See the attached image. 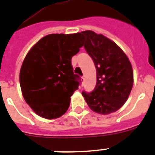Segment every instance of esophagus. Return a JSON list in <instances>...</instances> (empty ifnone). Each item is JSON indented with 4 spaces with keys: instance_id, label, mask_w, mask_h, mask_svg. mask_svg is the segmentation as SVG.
Returning a JSON list of instances; mask_svg holds the SVG:
<instances>
[{
    "instance_id": "1",
    "label": "esophagus",
    "mask_w": 155,
    "mask_h": 155,
    "mask_svg": "<svg viewBox=\"0 0 155 155\" xmlns=\"http://www.w3.org/2000/svg\"><path fill=\"white\" fill-rule=\"evenodd\" d=\"M81 83H82V85H83L84 81H85V78H84V77H81Z\"/></svg>"
}]
</instances>
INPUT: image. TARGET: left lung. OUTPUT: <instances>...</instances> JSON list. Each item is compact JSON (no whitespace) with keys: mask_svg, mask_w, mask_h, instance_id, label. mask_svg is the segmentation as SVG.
Returning a JSON list of instances; mask_svg holds the SVG:
<instances>
[{"mask_svg":"<svg viewBox=\"0 0 155 155\" xmlns=\"http://www.w3.org/2000/svg\"><path fill=\"white\" fill-rule=\"evenodd\" d=\"M81 33L85 37L84 48L97 70L94 90L90 93L82 91V95L93 111L109 114L119 110L130 94L132 66L124 52L109 38L90 30Z\"/></svg>","mask_w":155,"mask_h":155,"instance_id":"1","label":"left lung"}]
</instances>
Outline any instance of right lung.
Wrapping results in <instances>:
<instances>
[{
    "instance_id": "obj_1",
    "label": "right lung",
    "mask_w": 155,
    "mask_h": 155,
    "mask_svg": "<svg viewBox=\"0 0 155 155\" xmlns=\"http://www.w3.org/2000/svg\"><path fill=\"white\" fill-rule=\"evenodd\" d=\"M83 40L81 33L49 34L27 54L20 71V85L27 104L41 117L54 119L67 111L70 97L81 82L74 74L71 58Z\"/></svg>"
}]
</instances>
